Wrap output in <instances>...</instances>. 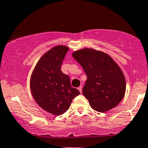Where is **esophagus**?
I'll list each match as a JSON object with an SVG mask.
<instances>
[{"instance_id": "34e87169", "label": "esophagus", "mask_w": 148, "mask_h": 148, "mask_svg": "<svg viewBox=\"0 0 148 148\" xmlns=\"http://www.w3.org/2000/svg\"><path fill=\"white\" fill-rule=\"evenodd\" d=\"M78 90H79L80 93H82V86H79V87H78Z\"/></svg>"}]
</instances>
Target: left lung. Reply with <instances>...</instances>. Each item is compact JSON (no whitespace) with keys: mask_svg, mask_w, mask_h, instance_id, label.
Masks as SVG:
<instances>
[{"mask_svg":"<svg viewBox=\"0 0 148 148\" xmlns=\"http://www.w3.org/2000/svg\"><path fill=\"white\" fill-rule=\"evenodd\" d=\"M73 57L87 77L82 93L92 109L105 112L119 105L125 93V79L112 57L91 48L77 50Z\"/></svg>","mask_w":148,"mask_h":148,"instance_id":"obj_1","label":"left lung"}]
</instances>
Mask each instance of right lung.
Instances as JSON below:
<instances>
[{
  "label": "right lung",
  "mask_w": 148,
  "mask_h": 148,
  "mask_svg": "<svg viewBox=\"0 0 148 148\" xmlns=\"http://www.w3.org/2000/svg\"><path fill=\"white\" fill-rule=\"evenodd\" d=\"M69 48L57 46L40 58L30 79L33 98L43 110L60 116L69 109L73 99L79 94L73 88L70 77L61 71L62 62Z\"/></svg>",
  "instance_id": "1"
}]
</instances>
